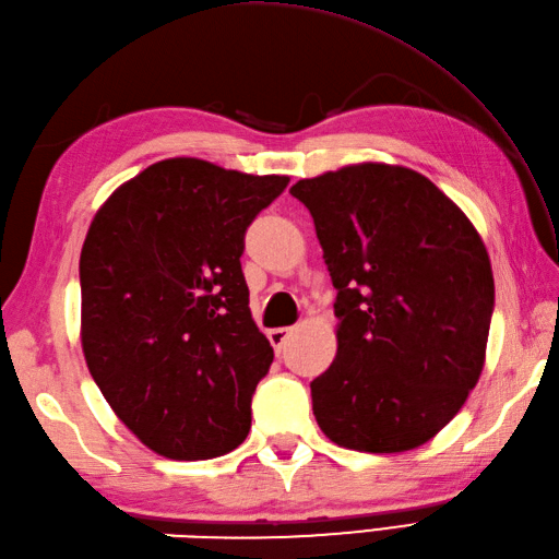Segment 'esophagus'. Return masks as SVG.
I'll return each mask as SVG.
<instances>
[{
	"label": "esophagus",
	"mask_w": 559,
	"mask_h": 559,
	"mask_svg": "<svg viewBox=\"0 0 559 559\" xmlns=\"http://www.w3.org/2000/svg\"><path fill=\"white\" fill-rule=\"evenodd\" d=\"M290 326H278V329H271L269 331V341H271V346L276 348V353H281V348L286 346V338L290 336Z\"/></svg>",
	"instance_id": "obj_1"
}]
</instances>
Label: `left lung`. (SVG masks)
Listing matches in <instances>:
<instances>
[{
    "label": "left lung",
    "mask_w": 559,
    "mask_h": 559,
    "mask_svg": "<svg viewBox=\"0 0 559 559\" xmlns=\"http://www.w3.org/2000/svg\"><path fill=\"white\" fill-rule=\"evenodd\" d=\"M334 281L336 358L312 386L331 442L399 454L442 430L478 384L495 278L476 225L403 165L300 180Z\"/></svg>",
    "instance_id": "8db88e82"
}]
</instances>
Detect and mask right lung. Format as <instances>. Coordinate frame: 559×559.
<instances>
[{"instance_id": "right-lung-1", "label": "right lung", "mask_w": 559, "mask_h": 559, "mask_svg": "<svg viewBox=\"0 0 559 559\" xmlns=\"http://www.w3.org/2000/svg\"><path fill=\"white\" fill-rule=\"evenodd\" d=\"M288 182L165 158L91 221L79 261L83 358L117 418L165 459H216L245 442L273 362L249 312L245 230Z\"/></svg>"}]
</instances>
